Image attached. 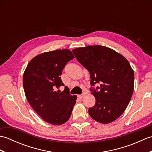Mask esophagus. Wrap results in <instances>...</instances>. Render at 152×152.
<instances>
[{
	"label": "esophagus",
	"instance_id": "obj_1",
	"mask_svg": "<svg viewBox=\"0 0 152 152\" xmlns=\"http://www.w3.org/2000/svg\"><path fill=\"white\" fill-rule=\"evenodd\" d=\"M84 96H85V93H82V95H78V97H79L80 99H82Z\"/></svg>",
	"mask_w": 152,
	"mask_h": 152
}]
</instances>
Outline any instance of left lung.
I'll return each mask as SVG.
<instances>
[{"label":"left lung","mask_w":152,"mask_h":152,"mask_svg":"<svg viewBox=\"0 0 152 152\" xmlns=\"http://www.w3.org/2000/svg\"><path fill=\"white\" fill-rule=\"evenodd\" d=\"M72 52L89 71L91 85L101 86L90 89L96 100L89 108L90 116L104 124L115 121L125 110L133 93L134 71L129 61L114 50L99 45L75 48Z\"/></svg>","instance_id":"8db88e82"}]
</instances>
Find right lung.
<instances>
[{"label": "right lung", "instance_id": "obj_1", "mask_svg": "<svg viewBox=\"0 0 152 152\" xmlns=\"http://www.w3.org/2000/svg\"><path fill=\"white\" fill-rule=\"evenodd\" d=\"M72 51L58 50L38 55L27 64L23 85L27 101L43 120L54 125L66 122L76 102V95L69 90L55 91L64 86L60 76L67 62L74 59Z\"/></svg>", "mask_w": 152, "mask_h": 152}]
</instances>
